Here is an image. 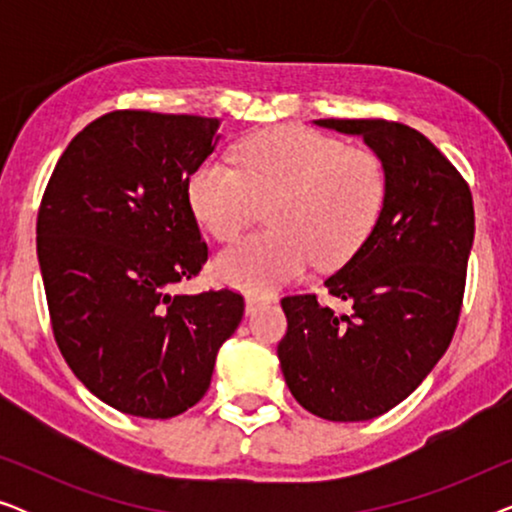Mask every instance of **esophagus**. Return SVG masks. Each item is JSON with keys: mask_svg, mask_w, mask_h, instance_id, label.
Here are the masks:
<instances>
[{"mask_svg": "<svg viewBox=\"0 0 512 512\" xmlns=\"http://www.w3.org/2000/svg\"><path fill=\"white\" fill-rule=\"evenodd\" d=\"M263 305H265V298H258V296H247V300H244V310H247V314H256Z\"/></svg>", "mask_w": 512, "mask_h": 512, "instance_id": "34e87169", "label": "esophagus"}]
</instances>
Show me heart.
I'll list each match as a JSON object with an SVG mask.
<instances>
[{"label": "heart", "mask_w": 512, "mask_h": 512, "mask_svg": "<svg viewBox=\"0 0 512 512\" xmlns=\"http://www.w3.org/2000/svg\"><path fill=\"white\" fill-rule=\"evenodd\" d=\"M237 170L205 158L186 179L191 209L216 240H235L268 205L270 230L223 249V284L268 293L319 265L345 261L380 219L387 170L375 151L324 132L282 125L256 132L235 151Z\"/></svg>", "instance_id": "obj_1"}]
</instances>
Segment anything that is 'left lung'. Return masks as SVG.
I'll return each instance as SVG.
<instances>
[{"label":"left lung","mask_w":512,"mask_h":512,"mask_svg":"<svg viewBox=\"0 0 512 512\" xmlns=\"http://www.w3.org/2000/svg\"><path fill=\"white\" fill-rule=\"evenodd\" d=\"M361 137L387 170V200L354 256L317 296L282 300L289 331L277 356L291 394L328 422H366L405 401L450 347L475 235L473 198L422 132L377 118L314 121Z\"/></svg>","instance_id":"8db88e82"}]
</instances>
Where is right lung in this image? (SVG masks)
<instances>
[{
  "label": "right lung",
  "instance_id": "right-lung-1",
  "mask_svg": "<svg viewBox=\"0 0 512 512\" xmlns=\"http://www.w3.org/2000/svg\"><path fill=\"white\" fill-rule=\"evenodd\" d=\"M219 139V118L111 111L69 142L41 200L55 342L90 394L125 415L193 408L242 321L240 293H172L207 261L186 179Z\"/></svg>",
  "mask_w": 512,
  "mask_h": 512
}]
</instances>
